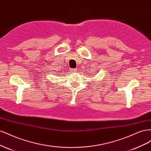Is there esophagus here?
Listing matches in <instances>:
<instances>
[{"instance_id":"34e87169","label":"esophagus","mask_w":151,"mask_h":151,"mask_svg":"<svg viewBox=\"0 0 151 151\" xmlns=\"http://www.w3.org/2000/svg\"><path fill=\"white\" fill-rule=\"evenodd\" d=\"M70 71L71 73H76L77 72V69L76 68H72V69L70 70Z\"/></svg>"}]
</instances>
